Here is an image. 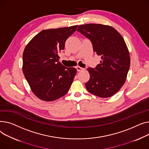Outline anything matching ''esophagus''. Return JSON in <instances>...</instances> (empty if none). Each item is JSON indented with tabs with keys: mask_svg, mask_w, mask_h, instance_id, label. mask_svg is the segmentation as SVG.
Here are the masks:
<instances>
[{
	"mask_svg": "<svg viewBox=\"0 0 149 149\" xmlns=\"http://www.w3.org/2000/svg\"><path fill=\"white\" fill-rule=\"evenodd\" d=\"M76 69H77V72H81V71L84 70H85V68H82V67H79V66L76 67Z\"/></svg>",
	"mask_w": 149,
	"mask_h": 149,
	"instance_id": "obj_1",
	"label": "esophagus"
}]
</instances>
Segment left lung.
Instances as JSON below:
<instances>
[{
    "label": "left lung",
    "instance_id": "left-lung-1",
    "mask_svg": "<svg viewBox=\"0 0 149 149\" xmlns=\"http://www.w3.org/2000/svg\"><path fill=\"white\" fill-rule=\"evenodd\" d=\"M90 40L93 50L101 56L100 63L89 67L90 80L86 90L98 97L114 95L125 84L130 67V56L125 41L118 32L110 26L90 23L77 29Z\"/></svg>",
    "mask_w": 149,
    "mask_h": 149
}]
</instances>
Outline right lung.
Returning <instances> with one entry per match:
<instances>
[{"mask_svg": "<svg viewBox=\"0 0 149 149\" xmlns=\"http://www.w3.org/2000/svg\"><path fill=\"white\" fill-rule=\"evenodd\" d=\"M77 26L43 30L26 46L23 54V72L37 97L54 101L68 91L76 69L58 62L67 38Z\"/></svg>", "mask_w": 149, "mask_h": 149, "instance_id": "1", "label": "right lung"}]
</instances>
